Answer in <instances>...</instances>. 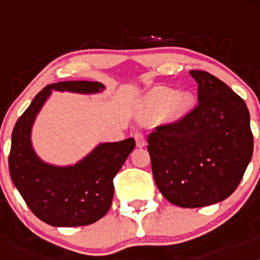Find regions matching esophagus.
I'll return each mask as SVG.
<instances>
[{
  "label": "esophagus",
  "mask_w": 260,
  "mask_h": 260,
  "mask_svg": "<svg viewBox=\"0 0 260 260\" xmlns=\"http://www.w3.org/2000/svg\"><path fill=\"white\" fill-rule=\"evenodd\" d=\"M134 138H135V143H137L138 148H142V147L146 146V139H144L143 134L138 133V134L134 135Z\"/></svg>",
  "instance_id": "34e87169"
}]
</instances>
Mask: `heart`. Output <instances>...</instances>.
<instances>
[{
	"instance_id": "b5f03b06",
	"label": "heart",
	"mask_w": 260,
	"mask_h": 260,
	"mask_svg": "<svg viewBox=\"0 0 260 260\" xmlns=\"http://www.w3.org/2000/svg\"><path fill=\"white\" fill-rule=\"evenodd\" d=\"M195 98L191 92H180L169 87H156L147 93L137 109V118L142 123L158 121L173 123L191 112Z\"/></svg>"
}]
</instances>
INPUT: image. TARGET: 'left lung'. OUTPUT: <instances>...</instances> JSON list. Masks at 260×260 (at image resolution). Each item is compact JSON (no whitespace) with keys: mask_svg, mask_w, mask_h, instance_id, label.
I'll return each instance as SVG.
<instances>
[{"mask_svg":"<svg viewBox=\"0 0 260 260\" xmlns=\"http://www.w3.org/2000/svg\"><path fill=\"white\" fill-rule=\"evenodd\" d=\"M198 107L181 121L158 126L148 137L157 189L183 208L219 203L237 189L252 156L250 113L224 82L199 70Z\"/></svg>","mask_w":260,"mask_h":260,"instance_id":"1","label":"left lung"}]
</instances>
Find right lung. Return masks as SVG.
I'll return each instance as SVG.
<instances>
[{
    "label": "right lung",
    "mask_w": 260,
    "mask_h": 260,
    "mask_svg": "<svg viewBox=\"0 0 260 260\" xmlns=\"http://www.w3.org/2000/svg\"><path fill=\"white\" fill-rule=\"evenodd\" d=\"M104 89L100 82L87 80L49 84L14 126L9 155L11 180L29 210L52 226H82L102 219L113 199L114 176L134 150L135 141L99 143L75 164L54 165L44 161L32 146L35 119L52 91L95 95Z\"/></svg>",
    "instance_id": "add662e5"
}]
</instances>
